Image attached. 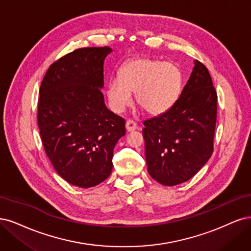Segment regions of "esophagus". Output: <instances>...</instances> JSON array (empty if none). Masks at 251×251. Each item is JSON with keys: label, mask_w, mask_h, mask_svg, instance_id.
I'll return each instance as SVG.
<instances>
[{"label": "esophagus", "mask_w": 251, "mask_h": 251, "mask_svg": "<svg viewBox=\"0 0 251 251\" xmlns=\"http://www.w3.org/2000/svg\"><path fill=\"white\" fill-rule=\"evenodd\" d=\"M125 127H126V130L128 132H131V131H133L136 129V124L133 122V121L128 120L127 122L125 123Z\"/></svg>", "instance_id": "esophagus-1"}]
</instances>
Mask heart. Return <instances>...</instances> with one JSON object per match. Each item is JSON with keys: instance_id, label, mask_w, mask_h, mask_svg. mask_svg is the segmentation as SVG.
<instances>
[{"instance_id": "1", "label": "heart", "mask_w": 251, "mask_h": 251, "mask_svg": "<svg viewBox=\"0 0 251 251\" xmlns=\"http://www.w3.org/2000/svg\"><path fill=\"white\" fill-rule=\"evenodd\" d=\"M182 73L172 62L151 58L128 61L120 70L119 78L110 79L105 90L108 106L117 115L122 114L135 101L151 116H159L171 108L179 98Z\"/></svg>"}]
</instances>
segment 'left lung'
<instances>
[{
    "instance_id": "8db88e82",
    "label": "left lung",
    "mask_w": 251,
    "mask_h": 251,
    "mask_svg": "<svg viewBox=\"0 0 251 251\" xmlns=\"http://www.w3.org/2000/svg\"><path fill=\"white\" fill-rule=\"evenodd\" d=\"M216 120L217 93L211 75L194 60L173 106L144 122L145 155L152 178L169 187L191 179L212 155Z\"/></svg>"
}]
</instances>
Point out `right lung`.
Returning <instances> with one entry per match:
<instances>
[{
	"label": "right lung",
	"instance_id": "right-lung-1",
	"mask_svg": "<svg viewBox=\"0 0 251 251\" xmlns=\"http://www.w3.org/2000/svg\"><path fill=\"white\" fill-rule=\"evenodd\" d=\"M108 47L82 48L47 71L39 90L37 122L47 156L69 183L92 188L112 170V152L125 121L104 103V61Z\"/></svg>",
	"mask_w": 251,
	"mask_h": 251
}]
</instances>
